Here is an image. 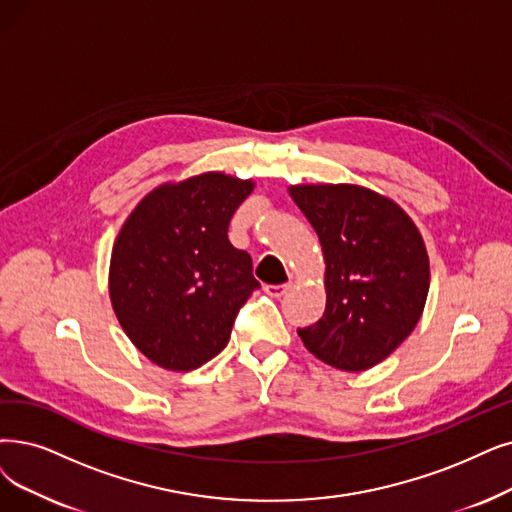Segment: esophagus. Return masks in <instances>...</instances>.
<instances>
[{
    "label": "esophagus",
    "instance_id": "esophagus-1",
    "mask_svg": "<svg viewBox=\"0 0 512 512\" xmlns=\"http://www.w3.org/2000/svg\"><path fill=\"white\" fill-rule=\"evenodd\" d=\"M292 290V283H281V285H264V292L273 298H281L283 294H288Z\"/></svg>",
    "mask_w": 512,
    "mask_h": 512
}]
</instances>
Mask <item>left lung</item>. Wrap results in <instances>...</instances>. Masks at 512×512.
Segmentation results:
<instances>
[{
  "mask_svg": "<svg viewBox=\"0 0 512 512\" xmlns=\"http://www.w3.org/2000/svg\"><path fill=\"white\" fill-rule=\"evenodd\" d=\"M325 260V313L298 330L304 346L342 372H365L418 325L431 267L405 210L359 185H292Z\"/></svg>",
  "mask_w": 512,
  "mask_h": 512,
  "instance_id": "1",
  "label": "left lung"
}]
</instances>
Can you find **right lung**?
Here are the masks:
<instances>
[{"instance_id":"obj_1","label":"right lung","mask_w":512,"mask_h":512,"mask_svg":"<svg viewBox=\"0 0 512 512\" xmlns=\"http://www.w3.org/2000/svg\"><path fill=\"white\" fill-rule=\"evenodd\" d=\"M254 180L203 172L140 199L111 252L109 296L119 325L155 365L191 372L216 357L260 283L229 222Z\"/></svg>"}]
</instances>
